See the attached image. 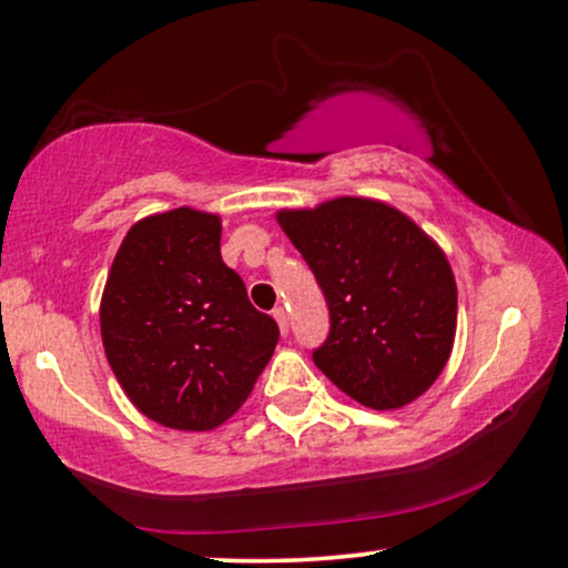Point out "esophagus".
<instances>
[{
    "label": "esophagus",
    "instance_id": "34e87169",
    "mask_svg": "<svg viewBox=\"0 0 568 568\" xmlns=\"http://www.w3.org/2000/svg\"><path fill=\"white\" fill-rule=\"evenodd\" d=\"M273 316L277 321V328H281V334L285 336L287 334V313H285V308H275Z\"/></svg>",
    "mask_w": 568,
    "mask_h": 568
}]
</instances>
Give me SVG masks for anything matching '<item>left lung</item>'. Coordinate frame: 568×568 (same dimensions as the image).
<instances>
[{
    "label": "left lung",
    "mask_w": 568,
    "mask_h": 568,
    "mask_svg": "<svg viewBox=\"0 0 568 568\" xmlns=\"http://www.w3.org/2000/svg\"><path fill=\"white\" fill-rule=\"evenodd\" d=\"M316 275L332 334L313 362L372 410H397L442 375L456 336V281L444 250L408 214L365 196L277 209Z\"/></svg>",
    "instance_id": "obj_1"
}]
</instances>
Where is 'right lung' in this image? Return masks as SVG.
Returning a JSON list of instances; mask_svg holds the SVG:
<instances>
[{"label": "right lung", "instance_id": "obj_1", "mask_svg": "<svg viewBox=\"0 0 568 568\" xmlns=\"http://www.w3.org/2000/svg\"><path fill=\"white\" fill-rule=\"evenodd\" d=\"M99 326L124 395L175 430L232 418L281 336L224 265L222 216L193 206L130 226L101 293Z\"/></svg>", "mask_w": 568, "mask_h": 568}]
</instances>
